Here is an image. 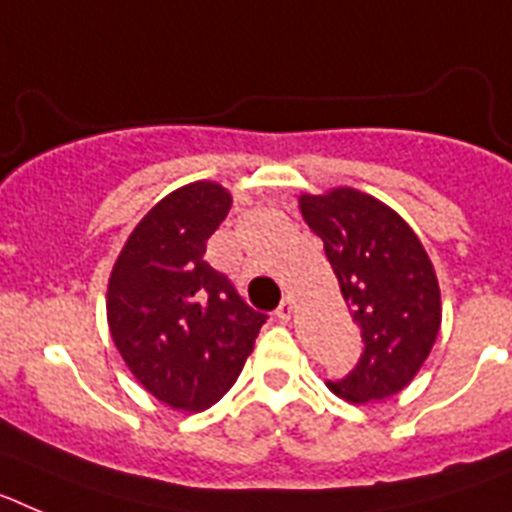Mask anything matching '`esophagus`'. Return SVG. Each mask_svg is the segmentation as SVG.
Listing matches in <instances>:
<instances>
[{"label": "esophagus", "instance_id": "obj_1", "mask_svg": "<svg viewBox=\"0 0 512 512\" xmlns=\"http://www.w3.org/2000/svg\"><path fill=\"white\" fill-rule=\"evenodd\" d=\"M292 312H295V300H292V297H284L282 305L277 307V318L287 323V320L292 318Z\"/></svg>", "mask_w": 512, "mask_h": 512}]
</instances>
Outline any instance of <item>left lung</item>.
Here are the masks:
<instances>
[{
  "mask_svg": "<svg viewBox=\"0 0 512 512\" xmlns=\"http://www.w3.org/2000/svg\"><path fill=\"white\" fill-rule=\"evenodd\" d=\"M302 220L325 246L364 351L351 372L328 382L364 405L408 387L441 330V287L423 243L390 205L354 187L297 197Z\"/></svg>",
  "mask_w": 512,
  "mask_h": 512,
  "instance_id": "8db88e82",
  "label": "left lung"
}]
</instances>
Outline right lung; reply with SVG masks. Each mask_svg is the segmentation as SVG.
<instances>
[{
    "mask_svg": "<svg viewBox=\"0 0 512 512\" xmlns=\"http://www.w3.org/2000/svg\"><path fill=\"white\" fill-rule=\"evenodd\" d=\"M233 194L200 179L143 215L107 282V325L138 384L179 413L215 405L241 374L266 315L205 261Z\"/></svg>",
    "mask_w": 512,
    "mask_h": 512,
    "instance_id": "obj_1",
    "label": "right lung"
}]
</instances>
